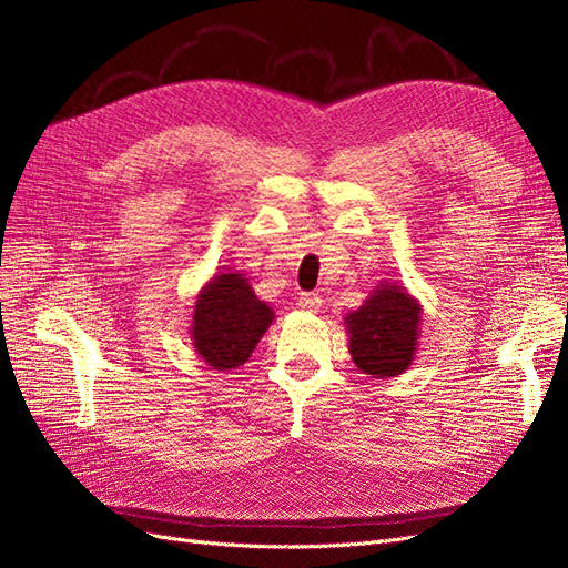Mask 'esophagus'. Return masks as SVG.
<instances>
[{"label": "esophagus", "mask_w": 568, "mask_h": 568, "mask_svg": "<svg viewBox=\"0 0 568 568\" xmlns=\"http://www.w3.org/2000/svg\"><path fill=\"white\" fill-rule=\"evenodd\" d=\"M296 305L301 307V311H305V313H317L320 307H322V296L320 294H301Z\"/></svg>", "instance_id": "obj_1"}]
</instances>
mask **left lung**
Instances as JSON below:
<instances>
[{
	"instance_id": "8db88e82",
	"label": "left lung",
	"mask_w": 568,
	"mask_h": 568,
	"mask_svg": "<svg viewBox=\"0 0 568 568\" xmlns=\"http://www.w3.org/2000/svg\"><path fill=\"white\" fill-rule=\"evenodd\" d=\"M422 307L405 286L384 282L372 296L346 317L348 348L357 369L386 379L398 376L417 351Z\"/></svg>"
}]
</instances>
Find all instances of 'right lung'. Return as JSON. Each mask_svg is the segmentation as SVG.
Returning <instances> with one entry per match:
<instances>
[{
  "instance_id": "right-lung-1",
  "label": "right lung",
  "mask_w": 568,
  "mask_h": 568,
  "mask_svg": "<svg viewBox=\"0 0 568 568\" xmlns=\"http://www.w3.org/2000/svg\"><path fill=\"white\" fill-rule=\"evenodd\" d=\"M274 313L239 272L215 274L194 307L192 341L205 365L227 372L244 365L272 324Z\"/></svg>"
}]
</instances>
